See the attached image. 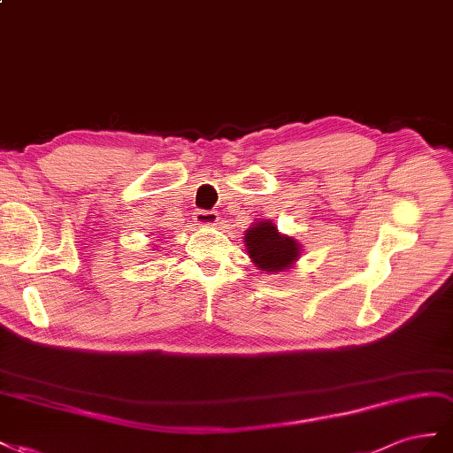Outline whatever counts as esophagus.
<instances>
[{"mask_svg": "<svg viewBox=\"0 0 453 453\" xmlns=\"http://www.w3.org/2000/svg\"><path fill=\"white\" fill-rule=\"evenodd\" d=\"M196 222H197V226H216L218 224V214L214 211H197L196 212Z\"/></svg>", "mask_w": 453, "mask_h": 453, "instance_id": "obj_1", "label": "esophagus"}]
</instances>
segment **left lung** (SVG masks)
<instances>
[{"label":"left lung","mask_w":453,"mask_h":453,"mask_svg":"<svg viewBox=\"0 0 453 453\" xmlns=\"http://www.w3.org/2000/svg\"><path fill=\"white\" fill-rule=\"evenodd\" d=\"M244 244L252 257V262L262 271H282L298 260L300 247L292 237H284L279 229L260 222L250 227L244 235Z\"/></svg>","instance_id":"obj_1"}]
</instances>
